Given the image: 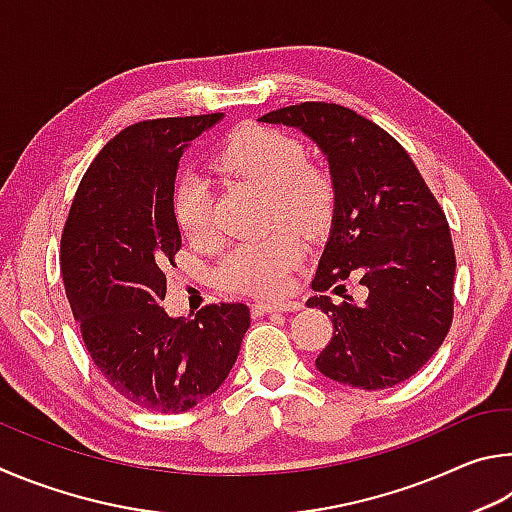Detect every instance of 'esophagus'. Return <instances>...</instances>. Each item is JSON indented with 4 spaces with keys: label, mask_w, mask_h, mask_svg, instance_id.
<instances>
[{
    "label": "esophagus",
    "mask_w": 512,
    "mask_h": 512,
    "mask_svg": "<svg viewBox=\"0 0 512 512\" xmlns=\"http://www.w3.org/2000/svg\"><path fill=\"white\" fill-rule=\"evenodd\" d=\"M256 315H270V312H297L301 310L299 301H261L254 306Z\"/></svg>",
    "instance_id": "1"
}]
</instances>
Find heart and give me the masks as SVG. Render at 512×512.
Masks as SVG:
<instances>
[{"instance_id":"b5f03b06","label":"heart","mask_w":512,"mask_h":512,"mask_svg":"<svg viewBox=\"0 0 512 512\" xmlns=\"http://www.w3.org/2000/svg\"><path fill=\"white\" fill-rule=\"evenodd\" d=\"M220 173L242 179L267 193V224H283L301 236H317L335 209V182L326 168L308 161V150L292 134L245 125L215 155ZM175 218L191 242L211 238V193L200 177H186L175 191ZM301 261L299 240L288 231L245 242L222 258L218 281L224 288L258 297L279 294Z\"/></svg>"}]
</instances>
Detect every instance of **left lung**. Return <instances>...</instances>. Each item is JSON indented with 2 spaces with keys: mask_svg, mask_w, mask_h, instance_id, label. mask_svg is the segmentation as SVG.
<instances>
[{
  "mask_svg": "<svg viewBox=\"0 0 512 512\" xmlns=\"http://www.w3.org/2000/svg\"><path fill=\"white\" fill-rule=\"evenodd\" d=\"M261 121L315 141L335 182L333 224L312 290L339 292L348 276L369 288L362 306L348 294L339 306L326 294L306 301L335 326L317 369L364 391L409 380L443 344L454 315V245L434 193L409 152L348 107L312 101Z\"/></svg>",
  "mask_w": 512,
  "mask_h": 512,
  "instance_id": "1",
  "label": "left lung"
}]
</instances>
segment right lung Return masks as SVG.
Masks as SVG:
<instances>
[{
  "mask_svg": "<svg viewBox=\"0 0 512 512\" xmlns=\"http://www.w3.org/2000/svg\"><path fill=\"white\" fill-rule=\"evenodd\" d=\"M220 119L175 116L116 134L80 179L62 229V283L96 369L157 414H182L218 391L251 324L245 303L206 306L195 319L161 306L164 270L182 247L179 157Z\"/></svg>",
  "mask_w": 512,
  "mask_h": 512,
  "instance_id": "add662e5",
  "label": "right lung"
}]
</instances>
